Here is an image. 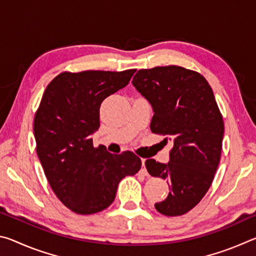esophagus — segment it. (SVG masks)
Wrapping results in <instances>:
<instances>
[{"label": "esophagus", "mask_w": 256, "mask_h": 256, "mask_svg": "<svg viewBox=\"0 0 256 256\" xmlns=\"http://www.w3.org/2000/svg\"><path fill=\"white\" fill-rule=\"evenodd\" d=\"M141 162H142V170H141V172L142 174H144V175H148V172H146V167H144V164H146V159H141Z\"/></svg>", "instance_id": "1"}]
</instances>
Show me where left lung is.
<instances>
[{
	"mask_svg": "<svg viewBox=\"0 0 256 256\" xmlns=\"http://www.w3.org/2000/svg\"><path fill=\"white\" fill-rule=\"evenodd\" d=\"M132 84L152 106L151 132L174 144L168 164L146 162L151 176L170 186L154 206L162 214L182 216L202 200L214 180L222 148V112L210 84L196 71L176 66L138 70Z\"/></svg>",
	"mask_w": 256,
	"mask_h": 256,
	"instance_id": "8db88e82",
	"label": "left lung"
}]
</instances>
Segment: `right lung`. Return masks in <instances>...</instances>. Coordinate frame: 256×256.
Listing matches in <instances>:
<instances>
[{
  "instance_id": "1",
  "label": "right lung",
  "mask_w": 256,
  "mask_h": 256,
  "mask_svg": "<svg viewBox=\"0 0 256 256\" xmlns=\"http://www.w3.org/2000/svg\"><path fill=\"white\" fill-rule=\"evenodd\" d=\"M136 70L63 72L46 86L34 120L36 151L52 190L78 214L110 206L125 176L140 170L131 151L112 154L94 148L102 100L124 88Z\"/></svg>"
}]
</instances>
